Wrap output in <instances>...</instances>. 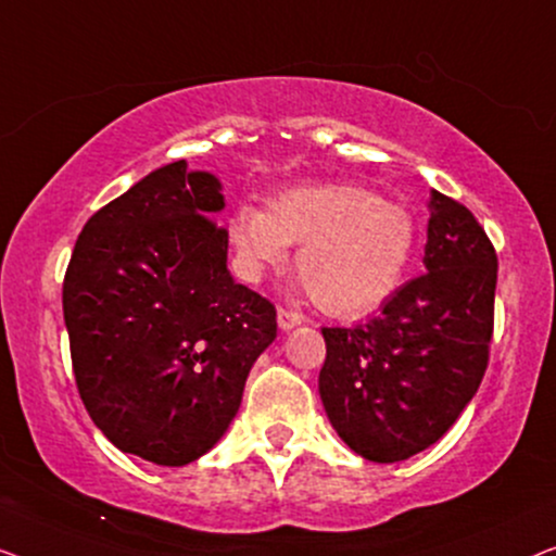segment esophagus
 Masks as SVG:
<instances>
[{"label":"esophagus","mask_w":556,"mask_h":556,"mask_svg":"<svg viewBox=\"0 0 556 556\" xmlns=\"http://www.w3.org/2000/svg\"><path fill=\"white\" fill-rule=\"evenodd\" d=\"M277 325H279V330H294L296 325H302V315L300 312H294V309H287V307H279L277 309Z\"/></svg>","instance_id":"obj_1"}]
</instances>
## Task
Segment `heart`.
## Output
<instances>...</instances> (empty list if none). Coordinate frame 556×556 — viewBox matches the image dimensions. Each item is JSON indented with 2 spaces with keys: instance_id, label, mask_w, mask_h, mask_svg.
I'll return each mask as SVG.
<instances>
[{
  "instance_id": "heart-1",
  "label": "heart",
  "mask_w": 556,
  "mask_h": 556,
  "mask_svg": "<svg viewBox=\"0 0 556 556\" xmlns=\"http://www.w3.org/2000/svg\"><path fill=\"white\" fill-rule=\"evenodd\" d=\"M231 244L249 277L287 262L323 312L342 319L382 307L405 277L418 241L410 211L355 184L294 186L267 211L241 206L229 222Z\"/></svg>"
}]
</instances>
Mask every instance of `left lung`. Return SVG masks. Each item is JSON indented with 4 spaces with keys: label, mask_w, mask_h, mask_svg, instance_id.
<instances>
[{
    "label": "left lung",
    "mask_w": 556,
    "mask_h": 556,
    "mask_svg": "<svg viewBox=\"0 0 556 556\" xmlns=\"http://www.w3.org/2000/svg\"><path fill=\"white\" fill-rule=\"evenodd\" d=\"M426 271L355 327H323L319 397L357 456L395 464L433 445L479 390L494 332L496 252L464 203L431 191Z\"/></svg>",
    "instance_id": "8db88e82"
}]
</instances>
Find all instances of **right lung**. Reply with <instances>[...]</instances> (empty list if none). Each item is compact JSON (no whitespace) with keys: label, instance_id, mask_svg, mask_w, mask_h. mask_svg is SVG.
Wrapping results in <instances>:
<instances>
[{"label":"right lung","instance_id":"add662e5","mask_svg":"<svg viewBox=\"0 0 556 556\" xmlns=\"http://www.w3.org/2000/svg\"><path fill=\"white\" fill-rule=\"evenodd\" d=\"M222 181L186 161L140 178L75 241L62 312L77 390L115 448L186 466L237 416L277 309L226 269Z\"/></svg>","mask_w":556,"mask_h":556}]
</instances>
